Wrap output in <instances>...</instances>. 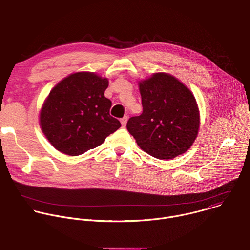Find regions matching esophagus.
Instances as JSON below:
<instances>
[{"label": "esophagus", "mask_w": 250, "mask_h": 250, "mask_svg": "<svg viewBox=\"0 0 250 250\" xmlns=\"http://www.w3.org/2000/svg\"><path fill=\"white\" fill-rule=\"evenodd\" d=\"M126 122H127V117H124L121 119V123H122L123 126H125L126 125Z\"/></svg>", "instance_id": "esophagus-1"}]
</instances>
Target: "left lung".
<instances>
[{"instance_id": "8db88e82", "label": "left lung", "mask_w": 250, "mask_h": 250, "mask_svg": "<svg viewBox=\"0 0 250 250\" xmlns=\"http://www.w3.org/2000/svg\"><path fill=\"white\" fill-rule=\"evenodd\" d=\"M144 111L126 124L139 147L158 159L186 152L199 131L200 117L191 91L175 77L156 73L139 82Z\"/></svg>"}]
</instances>
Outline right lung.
<instances>
[{
  "label": "right lung",
  "instance_id": "right-lung-1",
  "mask_svg": "<svg viewBox=\"0 0 250 250\" xmlns=\"http://www.w3.org/2000/svg\"><path fill=\"white\" fill-rule=\"evenodd\" d=\"M108 86V79L78 72L51 90L41 112V126L57 150L71 156L83 154L121 127L110 115L111 100L104 95Z\"/></svg>",
  "mask_w": 250,
  "mask_h": 250
}]
</instances>
